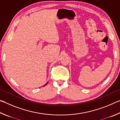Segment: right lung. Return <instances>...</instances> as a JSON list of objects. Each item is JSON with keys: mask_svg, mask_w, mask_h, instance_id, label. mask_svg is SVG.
<instances>
[{"mask_svg": "<svg viewBox=\"0 0 120 120\" xmlns=\"http://www.w3.org/2000/svg\"><path fill=\"white\" fill-rule=\"evenodd\" d=\"M46 84H47V83H46V84H45V85H44V86H45V85H46Z\"/></svg>", "mask_w": 120, "mask_h": 120, "instance_id": "add662e5", "label": "right lung"}]
</instances>
